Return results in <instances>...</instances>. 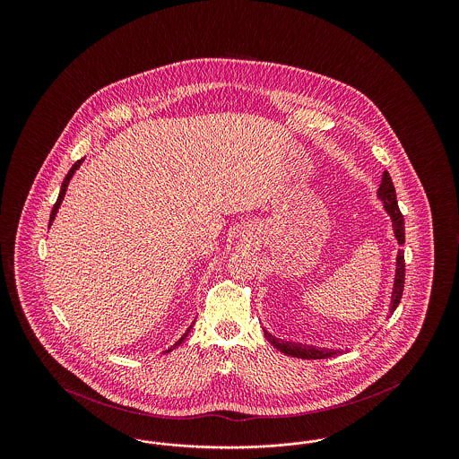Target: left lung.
Returning <instances> with one entry per match:
<instances>
[{
	"mask_svg": "<svg viewBox=\"0 0 459 459\" xmlns=\"http://www.w3.org/2000/svg\"><path fill=\"white\" fill-rule=\"evenodd\" d=\"M378 197L384 201V208L389 213V217L393 220L394 234L399 244H404V219L403 213L397 206V197H395V189H394L393 178L389 172H384L382 175V184L378 187ZM403 289H404V255L399 249L397 253V262H395V279H394L393 299H391V309L389 313L393 315L394 309L399 305L401 298H403ZM264 337L266 341L275 348V350L284 352L287 356L292 358H301V359H325L332 358L342 351L320 350V348H313V346H301V344H292L287 341H281L273 335H270L264 330Z\"/></svg>",
	"mask_w": 459,
	"mask_h": 459,
	"instance_id": "obj_1",
	"label": "left lung"
}]
</instances>
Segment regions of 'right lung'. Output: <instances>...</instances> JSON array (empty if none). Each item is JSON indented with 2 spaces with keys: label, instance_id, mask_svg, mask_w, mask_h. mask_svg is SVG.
Segmentation results:
<instances>
[{
  "label": "right lung",
  "instance_id": "1",
  "mask_svg": "<svg viewBox=\"0 0 459 459\" xmlns=\"http://www.w3.org/2000/svg\"><path fill=\"white\" fill-rule=\"evenodd\" d=\"M82 161H84V158H81V160H77V161H75V163H74V165H72V169H70V170H68V174L65 175V178H64V184H62V189H60V195H58V199H56V203H55V206H53V210H51V217H49V225H51V223H53V220H55V217H56V212H58V208H60V204H62V201H64V196H65L66 187H68V182H70V178H72V175L75 174V170H77V169H79V167H81V165H82ZM189 332H191V327H189V328H187V330H186V333H184V335H182V337H180V339H178V341H177V342H175L174 346H172V348H170V350H169V351L175 350V348H177V346H180V344H182V341H184V339H186V337H187V333H189ZM169 351H167V352H169Z\"/></svg>",
  "mask_w": 459,
  "mask_h": 459
}]
</instances>
